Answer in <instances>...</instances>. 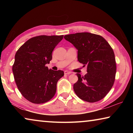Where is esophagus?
<instances>
[{"instance_id":"esophagus-1","label":"esophagus","mask_w":133,"mask_h":133,"mask_svg":"<svg viewBox=\"0 0 133 133\" xmlns=\"http://www.w3.org/2000/svg\"><path fill=\"white\" fill-rule=\"evenodd\" d=\"M71 73L70 71H67V70H66V71H64V75H70V74H71Z\"/></svg>"}]
</instances>
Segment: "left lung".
<instances>
[{
    "label": "left lung",
    "instance_id": "left-lung-1",
    "mask_svg": "<svg viewBox=\"0 0 133 133\" xmlns=\"http://www.w3.org/2000/svg\"><path fill=\"white\" fill-rule=\"evenodd\" d=\"M78 50V61L87 66V73L74 84L75 93L82 100L97 102L107 95L114 84L116 63L114 51L100 35L83 32L64 36Z\"/></svg>",
    "mask_w": 133,
    "mask_h": 133
}]
</instances>
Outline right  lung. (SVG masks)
<instances>
[{
  "label": "right lung",
  "instance_id": "obj_1",
  "mask_svg": "<svg viewBox=\"0 0 133 133\" xmlns=\"http://www.w3.org/2000/svg\"><path fill=\"white\" fill-rule=\"evenodd\" d=\"M63 38L41 35L29 39L16 53L12 71L16 84L24 98L35 104L48 102L55 95L62 70L49 69L52 51Z\"/></svg>",
  "mask_w": 133,
  "mask_h": 133
}]
</instances>
